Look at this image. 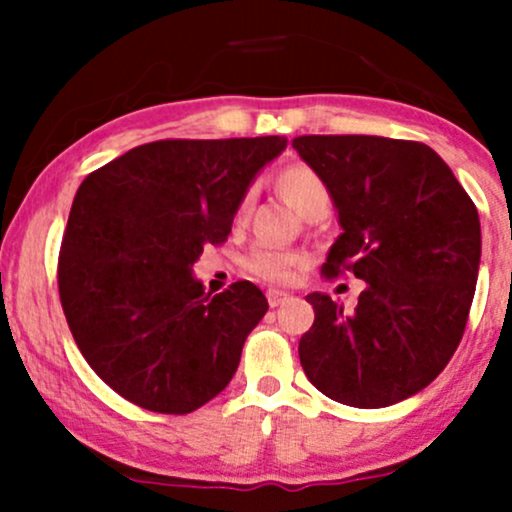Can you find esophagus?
<instances>
[{
  "label": "esophagus",
  "instance_id": "1",
  "mask_svg": "<svg viewBox=\"0 0 512 512\" xmlns=\"http://www.w3.org/2000/svg\"><path fill=\"white\" fill-rule=\"evenodd\" d=\"M286 298H289V293H286V291H279V289H269L267 291V303L272 305V308H276V305L284 303Z\"/></svg>",
  "mask_w": 512,
  "mask_h": 512
}]
</instances>
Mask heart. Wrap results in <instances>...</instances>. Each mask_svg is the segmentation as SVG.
Here are the masks:
<instances>
[{"label": "heart", "instance_id": "b5f03b06", "mask_svg": "<svg viewBox=\"0 0 512 512\" xmlns=\"http://www.w3.org/2000/svg\"><path fill=\"white\" fill-rule=\"evenodd\" d=\"M274 187L289 207H293L305 219L317 221L325 219L332 209V190L325 178L308 163H289L276 173ZM252 209V190L245 192L236 204V221L243 223L248 219ZM298 264H301V255L291 250L267 248L260 245L243 260V269L255 279L267 281V284H291L296 276Z\"/></svg>", "mask_w": 512, "mask_h": 512}]
</instances>
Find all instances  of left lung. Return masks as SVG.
Here are the masks:
<instances>
[{
	"instance_id": "left-lung-1",
	"label": "left lung",
	"mask_w": 512,
	"mask_h": 512,
	"mask_svg": "<svg viewBox=\"0 0 512 512\" xmlns=\"http://www.w3.org/2000/svg\"><path fill=\"white\" fill-rule=\"evenodd\" d=\"M293 149L325 178L344 233L325 279L366 281L354 313L310 293L298 342L322 395L358 409L402 402L438 378L462 342L477 289L481 228L472 197L431 146L366 134H305Z\"/></svg>"
}]
</instances>
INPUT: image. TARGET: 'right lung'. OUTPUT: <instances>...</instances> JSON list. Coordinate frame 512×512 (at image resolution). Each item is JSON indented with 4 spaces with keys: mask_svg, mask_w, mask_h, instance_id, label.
Wrapping results in <instances>:
<instances>
[{
    "mask_svg": "<svg viewBox=\"0 0 512 512\" xmlns=\"http://www.w3.org/2000/svg\"><path fill=\"white\" fill-rule=\"evenodd\" d=\"M286 139H161L86 175L57 260L81 356L120 397L190 414L231 383L267 313L250 281L204 293L192 264L223 245L238 199Z\"/></svg>",
    "mask_w": 512,
    "mask_h": 512,
    "instance_id": "obj_1",
    "label": "right lung"
}]
</instances>
